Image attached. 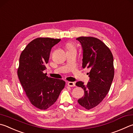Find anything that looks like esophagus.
I'll return each mask as SVG.
<instances>
[{"mask_svg": "<svg viewBox=\"0 0 133 133\" xmlns=\"http://www.w3.org/2000/svg\"><path fill=\"white\" fill-rule=\"evenodd\" d=\"M67 85L70 87H75L76 86V84L74 82H68L67 83Z\"/></svg>", "mask_w": 133, "mask_h": 133, "instance_id": "obj_1", "label": "esophagus"}]
</instances>
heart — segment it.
Listing matches in <instances>:
<instances>
[{
    "mask_svg": "<svg viewBox=\"0 0 133 133\" xmlns=\"http://www.w3.org/2000/svg\"><path fill=\"white\" fill-rule=\"evenodd\" d=\"M67 48H68V49H70V48H73V45H71V44H68V45H67Z\"/></svg>",
    "mask_w": 133,
    "mask_h": 133,
    "instance_id": "1",
    "label": "heart"
}]
</instances>
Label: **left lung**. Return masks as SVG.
Returning <instances> with one entry per match:
<instances>
[{
	"label": "left lung",
	"mask_w": 133,
	"mask_h": 133,
	"mask_svg": "<svg viewBox=\"0 0 133 133\" xmlns=\"http://www.w3.org/2000/svg\"><path fill=\"white\" fill-rule=\"evenodd\" d=\"M76 39L83 49V67L90 69L88 84L84 85L82 81L76 84L85 92L78 102L89 110L99 104L110 90L114 77L113 57L109 48L98 38L80 37Z\"/></svg>",
	"instance_id": "left-lung-1"
}]
</instances>
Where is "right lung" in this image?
I'll return each instance as SVG.
<instances>
[{
  "label": "right lung",
  "instance_id": "add662e5",
  "mask_svg": "<svg viewBox=\"0 0 133 133\" xmlns=\"http://www.w3.org/2000/svg\"><path fill=\"white\" fill-rule=\"evenodd\" d=\"M60 39L38 38L26 45L21 52L17 70L18 78L31 103L45 110L56 102L65 81L50 78L43 73L49 62L52 48Z\"/></svg>",
  "mask_w": 133,
  "mask_h": 133
}]
</instances>
